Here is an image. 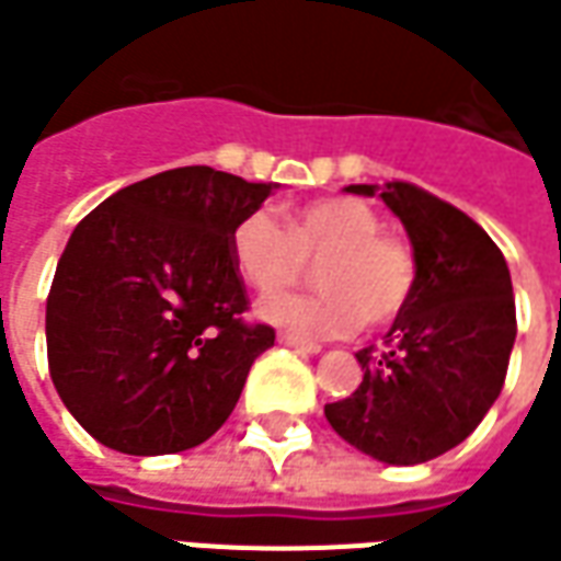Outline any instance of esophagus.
Masks as SVG:
<instances>
[{
    "instance_id": "esophagus-1",
    "label": "esophagus",
    "mask_w": 561,
    "mask_h": 561,
    "mask_svg": "<svg viewBox=\"0 0 561 561\" xmlns=\"http://www.w3.org/2000/svg\"><path fill=\"white\" fill-rule=\"evenodd\" d=\"M279 344L288 346V350H297V353H307V356H316L322 350L319 344H307V341H300L295 334H279Z\"/></svg>"
}]
</instances>
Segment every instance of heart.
I'll return each mask as SVG.
<instances>
[{"label":"heart","mask_w":561,"mask_h":561,"mask_svg":"<svg viewBox=\"0 0 561 561\" xmlns=\"http://www.w3.org/2000/svg\"><path fill=\"white\" fill-rule=\"evenodd\" d=\"M232 261L254 291L273 295L304 279L316 264V295L266 297L257 316L304 341L341 337L392 322L409 307L417 282L411 249L380 232V215L368 202L329 196L295 208L285 227L270 211H251L232 230Z\"/></svg>","instance_id":"1"}]
</instances>
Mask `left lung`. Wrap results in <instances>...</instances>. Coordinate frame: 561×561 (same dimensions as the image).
<instances>
[{
	"label": "left lung",
	"mask_w": 561,
	"mask_h": 561,
	"mask_svg": "<svg viewBox=\"0 0 561 561\" xmlns=\"http://www.w3.org/2000/svg\"><path fill=\"white\" fill-rule=\"evenodd\" d=\"M380 196L409 232L417 282L380 350H359L362 383L325 405L362 455L411 467L451 451L489 414L516 341V300L501 249L472 217L414 184H350Z\"/></svg>",
	"instance_id": "8db88e82"
}]
</instances>
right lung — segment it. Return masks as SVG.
I'll return each instance as SVG.
<instances>
[{
    "instance_id": "1",
    "label": "right lung",
    "mask_w": 561,
    "mask_h": 561,
    "mask_svg": "<svg viewBox=\"0 0 561 561\" xmlns=\"http://www.w3.org/2000/svg\"><path fill=\"white\" fill-rule=\"evenodd\" d=\"M279 184L208 165L152 174L79 220L45 307L48 368L82 430L122 455H178L230 417L270 325H245L232 230Z\"/></svg>"
}]
</instances>
